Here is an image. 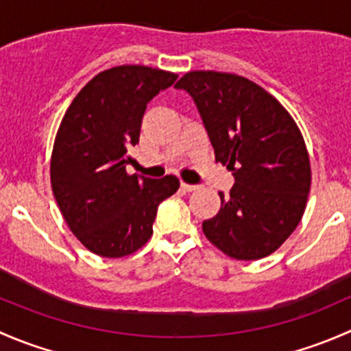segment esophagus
I'll return each mask as SVG.
<instances>
[{"instance_id": "1", "label": "esophagus", "mask_w": 351, "mask_h": 351, "mask_svg": "<svg viewBox=\"0 0 351 351\" xmlns=\"http://www.w3.org/2000/svg\"><path fill=\"white\" fill-rule=\"evenodd\" d=\"M182 189L185 190V192H193V190H197L198 186L197 185H190V183H182Z\"/></svg>"}]
</instances>
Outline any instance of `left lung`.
<instances>
[{
	"label": "left lung",
	"mask_w": 351,
	"mask_h": 351,
	"mask_svg": "<svg viewBox=\"0 0 351 351\" xmlns=\"http://www.w3.org/2000/svg\"><path fill=\"white\" fill-rule=\"evenodd\" d=\"M195 101L215 153L234 175L229 197L202 224L205 238L236 260H260L285 243L306 210L311 161L280 101L231 73L192 71L178 83Z\"/></svg>",
	"instance_id": "1"
}]
</instances>
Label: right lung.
<instances>
[{
    "label": "right lung",
    "mask_w": 351,
    "mask_h": 351,
    "mask_svg": "<svg viewBox=\"0 0 351 351\" xmlns=\"http://www.w3.org/2000/svg\"><path fill=\"white\" fill-rule=\"evenodd\" d=\"M176 77L137 64L101 71L62 117L51 158L52 192L73 234L98 256L122 258L143 247L158 205L178 190L173 175L153 180L125 171L147 104Z\"/></svg>",
    "instance_id": "add662e5"
}]
</instances>
